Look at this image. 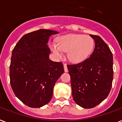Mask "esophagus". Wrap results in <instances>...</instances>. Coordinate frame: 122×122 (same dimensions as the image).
<instances>
[{"instance_id":"obj_1","label":"esophagus","mask_w":122,"mask_h":122,"mask_svg":"<svg viewBox=\"0 0 122 122\" xmlns=\"http://www.w3.org/2000/svg\"><path fill=\"white\" fill-rule=\"evenodd\" d=\"M64 70L65 72H68V67H67V65L66 64H64Z\"/></svg>"}]
</instances>
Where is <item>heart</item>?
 Listing matches in <instances>:
<instances>
[{
  "label": "heart",
  "instance_id": "obj_1",
  "mask_svg": "<svg viewBox=\"0 0 122 122\" xmlns=\"http://www.w3.org/2000/svg\"><path fill=\"white\" fill-rule=\"evenodd\" d=\"M95 42L90 36L81 34H68L58 39V44H52V52L58 58L68 52V58L73 63H80L88 58L93 50Z\"/></svg>",
  "mask_w": 122,
  "mask_h": 122
}]
</instances>
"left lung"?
I'll use <instances>...</instances> for the list:
<instances>
[{
  "label": "left lung",
  "mask_w": 122,
  "mask_h": 122,
  "mask_svg": "<svg viewBox=\"0 0 122 122\" xmlns=\"http://www.w3.org/2000/svg\"><path fill=\"white\" fill-rule=\"evenodd\" d=\"M95 47L81 63L68 64L73 100L85 108H92L108 97L112 86L113 54L100 36L92 35Z\"/></svg>",
  "instance_id": "1"
}]
</instances>
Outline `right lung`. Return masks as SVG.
I'll use <instances>...</instances> for the list:
<instances>
[{"mask_svg":"<svg viewBox=\"0 0 122 122\" xmlns=\"http://www.w3.org/2000/svg\"><path fill=\"white\" fill-rule=\"evenodd\" d=\"M58 33L39 29L26 34L12 50L10 83L15 95L29 107L39 108L48 103L56 81L64 73L63 63L49 58V38Z\"/></svg>","mask_w":122,"mask_h":122,"instance_id":"right-lung-1","label":"right lung"}]
</instances>
